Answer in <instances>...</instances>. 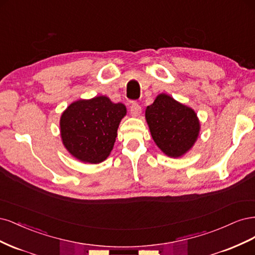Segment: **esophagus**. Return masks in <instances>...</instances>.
Listing matches in <instances>:
<instances>
[{
	"label": "esophagus",
	"mask_w": 255,
	"mask_h": 255,
	"mask_svg": "<svg viewBox=\"0 0 255 255\" xmlns=\"http://www.w3.org/2000/svg\"><path fill=\"white\" fill-rule=\"evenodd\" d=\"M141 112H142V108H141V106H139L138 104L133 103L132 105H131V107H130V114H131V117L137 118V117L139 116V114H141Z\"/></svg>",
	"instance_id": "1"
}]
</instances>
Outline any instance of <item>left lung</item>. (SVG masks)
<instances>
[{
    "label": "left lung",
    "mask_w": 255,
    "mask_h": 255,
    "mask_svg": "<svg viewBox=\"0 0 255 255\" xmlns=\"http://www.w3.org/2000/svg\"><path fill=\"white\" fill-rule=\"evenodd\" d=\"M146 122L159 148L171 158L182 157L199 135L196 112L167 94H159L146 108Z\"/></svg>",
    "instance_id": "1"
}]
</instances>
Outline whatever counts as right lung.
Wrapping results in <instances>:
<instances>
[{"mask_svg": "<svg viewBox=\"0 0 255 255\" xmlns=\"http://www.w3.org/2000/svg\"><path fill=\"white\" fill-rule=\"evenodd\" d=\"M127 110L107 96L72 103L60 118L62 143L74 158L97 164L109 157L118 136V128Z\"/></svg>", "mask_w": 255, "mask_h": 255, "instance_id": "1", "label": "right lung"}]
</instances>
